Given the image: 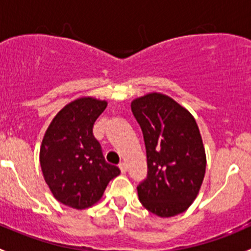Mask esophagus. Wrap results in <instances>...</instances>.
<instances>
[{
  "label": "esophagus",
  "instance_id": "obj_1",
  "mask_svg": "<svg viewBox=\"0 0 251 251\" xmlns=\"http://www.w3.org/2000/svg\"><path fill=\"white\" fill-rule=\"evenodd\" d=\"M119 168H120L121 173H123V174H125L126 171H127V165H126L125 163H120V164H119Z\"/></svg>",
  "mask_w": 251,
  "mask_h": 251
}]
</instances>
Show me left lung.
Masks as SVG:
<instances>
[{
  "instance_id": "left-lung-1",
  "label": "left lung",
  "mask_w": 251,
  "mask_h": 251,
  "mask_svg": "<svg viewBox=\"0 0 251 251\" xmlns=\"http://www.w3.org/2000/svg\"><path fill=\"white\" fill-rule=\"evenodd\" d=\"M143 132L147 178L137 187L148 211L171 217L186 211L203 183L206 155L196 119L163 93H148L131 103Z\"/></svg>"
}]
</instances>
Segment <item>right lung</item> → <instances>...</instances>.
<instances>
[{"instance_id":"obj_1","label":"right lung","mask_w":251,"mask_h":251,"mask_svg":"<svg viewBox=\"0 0 251 251\" xmlns=\"http://www.w3.org/2000/svg\"><path fill=\"white\" fill-rule=\"evenodd\" d=\"M108 103L82 97L65 105L53 118L40 148V164L53 197L67 206L82 210L102 198L110 179L120 175L108 164L93 124Z\"/></svg>"}]
</instances>
